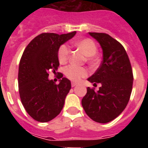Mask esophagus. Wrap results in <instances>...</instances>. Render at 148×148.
Wrapping results in <instances>:
<instances>
[{
    "instance_id": "1",
    "label": "esophagus",
    "mask_w": 148,
    "mask_h": 148,
    "mask_svg": "<svg viewBox=\"0 0 148 148\" xmlns=\"http://www.w3.org/2000/svg\"><path fill=\"white\" fill-rule=\"evenodd\" d=\"M77 84L75 83V82H72V83H71V86L73 87V88H74V87H75V86H77Z\"/></svg>"
}]
</instances>
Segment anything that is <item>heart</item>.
I'll list each match as a JSON object with an SVG mask.
<instances>
[{
    "label": "heart",
    "mask_w": 148,
    "mask_h": 148,
    "mask_svg": "<svg viewBox=\"0 0 148 148\" xmlns=\"http://www.w3.org/2000/svg\"><path fill=\"white\" fill-rule=\"evenodd\" d=\"M74 46L83 51L84 53L88 57V62L90 64H95L97 58L95 54L97 53V47L95 42L90 38H84L76 42L73 43ZM70 48L67 45H60L58 51V60L60 64H65L69 59ZM65 76L67 78L74 81H78L81 78L85 77L88 75L89 72L85 67H78L76 65H68L64 70Z\"/></svg>",
    "instance_id": "obj_1"
}]
</instances>
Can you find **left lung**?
<instances>
[{
  "mask_svg": "<svg viewBox=\"0 0 148 148\" xmlns=\"http://www.w3.org/2000/svg\"><path fill=\"white\" fill-rule=\"evenodd\" d=\"M98 41L103 51V60L92 76L88 79L94 85L101 83L97 91L87 88L81 103L88 117L105 124L118 117L125 109L131 97L133 72L124 47L109 34L89 33Z\"/></svg>",
  "mask_w": 148,
  "mask_h": 148,
  "instance_id": "obj_1",
  "label": "left lung"
}]
</instances>
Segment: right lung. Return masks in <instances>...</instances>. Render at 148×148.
I'll return each instance as SVG.
<instances>
[{
  "label": "right lung",
  "instance_id": "1",
  "mask_svg": "<svg viewBox=\"0 0 148 148\" xmlns=\"http://www.w3.org/2000/svg\"><path fill=\"white\" fill-rule=\"evenodd\" d=\"M75 34L76 31L60 35L40 34L29 43L22 54L18 71L20 97L27 114L37 121H50L64 107L71 88V81L59 73L62 79L56 84L48 76L49 72L55 73L60 64L58 48Z\"/></svg>",
  "mask_w": 148,
  "mask_h": 148
}]
</instances>
